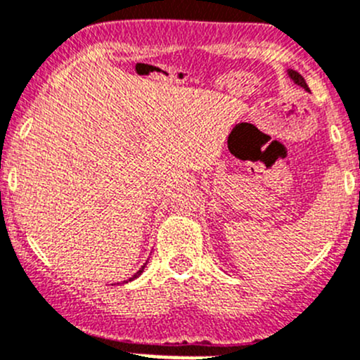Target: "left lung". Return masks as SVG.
Wrapping results in <instances>:
<instances>
[{
    "label": "left lung",
    "instance_id": "1",
    "mask_svg": "<svg viewBox=\"0 0 360 360\" xmlns=\"http://www.w3.org/2000/svg\"><path fill=\"white\" fill-rule=\"evenodd\" d=\"M288 74H290V77L293 79L295 82H297V84H300L302 88L304 89H307L309 91V86H307V82H305V79L302 77L300 74H298V72H295V70H288Z\"/></svg>",
    "mask_w": 360,
    "mask_h": 360
}]
</instances>
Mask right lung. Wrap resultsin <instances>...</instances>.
Returning a JSON list of instances; mask_svg holds the SVG:
<instances>
[{"label": "right lung", "mask_w": 360, "mask_h": 360, "mask_svg": "<svg viewBox=\"0 0 360 360\" xmlns=\"http://www.w3.org/2000/svg\"><path fill=\"white\" fill-rule=\"evenodd\" d=\"M143 269H145V266H143V267H141V269H139V271H138V272H136V274H134V276H132V278H131V279H134V278H138V276H139V274H141V272H143ZM124 283H126V281H124Z\"/></svg>", "instance_id": "1"}]
</instances>
